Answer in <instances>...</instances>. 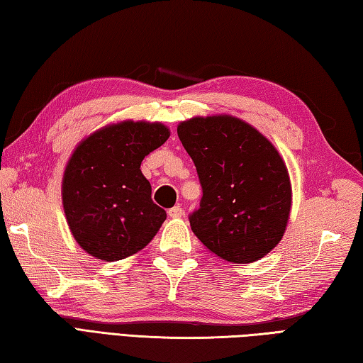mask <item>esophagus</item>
<instances>
[{
    "instance_id": "1",
    "label": "esophagus",
    "mask_w": 363,
    "mask_h": 363,
    "mask_svg": "<svg viewBox=\"0 0 363 363\" xmlns=\"http://www.w3.org/2000/svg\"><path fill=\"white\" fill-rule=\"evenodd\" d=\"M168 216L172 217V218H179V217L184 216V211H182L181 206H174V208H172V209L168 211Z\"/></svg>"
}]
</instances>
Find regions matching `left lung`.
<instances>
[{
	"instance_id": "1",
	"label": "left lung",
	"mask_w": 363,
	"mask_h": 363,
	"mask_svg": "<svg viewBox=\"0 0 363 363\" xmlns=\"http://www.w3.org/2000/svg\"><path fill=\"white\" fill-rule=\"evenodd\" d=\"M177 137L194 160L203 189L190 214L195 236L209 252L231 262L264 257L285 234L291 182L274 145L242 119L191 118Z\"/></svg>"
}]
</instances>
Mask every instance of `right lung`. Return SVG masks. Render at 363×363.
<instances>
[{
    "mask_svg": "<svg viewBox=\"0 0 363 363\" xmlns=\"http://www.w3.org/2000/svg\"><path fill=\"white\" fill-rule=\"evenodd\" d=\"M169 130L160 123L123 121L91 133L75 147L62 177L70 233L84 252L105 261L145 248L165 222L140 169Z\"/></svg>",
    "mask_w": 363,
    "mask_h": 363,
    "instance_id": "right-lung-1",
    "label": "right lung"
}]
</instances>
